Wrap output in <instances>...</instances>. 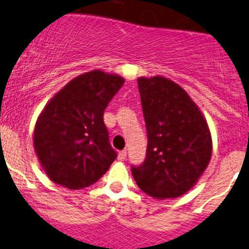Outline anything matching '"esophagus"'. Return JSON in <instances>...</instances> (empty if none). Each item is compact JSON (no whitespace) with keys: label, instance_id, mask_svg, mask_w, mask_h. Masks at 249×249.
<instances>
[{"label":"esophagus","instance_id":"34e87169","mask_svg":"<svg viewBox=\"0 0 249 249\" xmlns=\"http://www.w3.org/2000/svg\"><path fill=\"white\" fill-rule=\"evenodd\" d=\"M125 159H126V150L120 151L119 155H118V160L119 161H125Z\"/></svg>","mask_w":249,"mask_h":249}]
</instances>
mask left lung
I'll use <instances>...</instances> for the list:
<instances>
[{
	"mask_svg": "<svg viewBox=\"0 0 249 249\" xmlns=\"http://www.w3.org/2000/svg\"><path fill=\"white\" fill-rule=\"evenodd\" d=\"M147 151L142 166L132 167L138 187L155 199L189 192L208 168L213 139L199 107L178 83L163 76L139 77Z\"/></svg>",
	"mask_w": 249,
	"mask_h": 249,
	"instance_id": "obj_1",
	"label": "left lung"
}]
</instances>
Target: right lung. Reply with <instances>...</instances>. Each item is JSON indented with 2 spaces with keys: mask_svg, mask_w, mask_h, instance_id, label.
<instances>
[{
  "mask_svg": "<svg viewBox=\"0 0 249 249\" xmlns=\"http://www.w3.org/2000/svg\"><path fill=\"white\" fill-rule=\"evenodd\" d=\"M124 81L117 73L92 70L72 78L44 107L33 145L53 182L73 190L89 187L117 159L103 113Z\"/></svg>",
  "mask_w": 249,
  "mask_h": 249,
  "instance_id": "add662e5",
  "label": "right lung"
}]
</instances>
